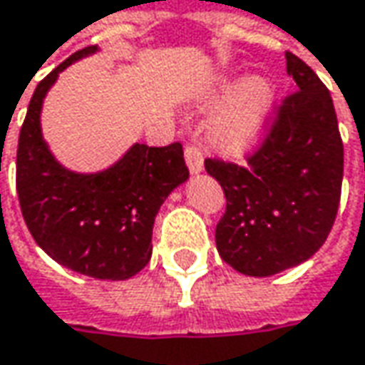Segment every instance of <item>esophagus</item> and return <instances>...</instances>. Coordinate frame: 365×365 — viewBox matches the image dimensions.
I'll return each instance as SVG.
<instances>
[{"mask_svg":"<svg viewBox=\"0 0 365 365\" xmlns=\"http://www.w3.org/2000/svg\"><path fill=\"white\" fill-rule=\"evenodd\" d=\"M185 160H187V166H189L190 175H199V173H203V152L199 150L197 146H192V144H189V146L185 148Z\"/></svg>","mask_w":365,"mask_h":365,"instance_id":"esophagus-1","label":"esophagus"}]
</instances>
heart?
<instances>
[{"label":"heart","mask_w":365,"mask_h":365,"mask_svg":"<svg viewBox=\"0 0 365 365\" xmlns=\"http://www.w3.org/2000/svg\"><path fill=\"white\" fill-rule=\"evenodd\" d=\"M232 75L217 78V89H227ZM276 99L274 85L262 75L242 78L225 99L215 107L207 121V132L213 144L223 152L240 154L258 146Z\"/></svg>","instance_id":"b5f03b06"}]
</instances>
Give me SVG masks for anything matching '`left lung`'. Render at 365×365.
<instances>
[{
	"mask_svg": "<svg viewBox=\"0 0 365 365\" xmlns=\"http://www.w3.org/2000/svg\"><path fill=\"white\" fill-rule=\"evenodd\" d=\"M297 85L264 146L245 166L205 160L227 199L215 230L233 270L266 278L311 258L329 235L344 180V144L327 87L287 52Z\"/></svg>",
	"mask_w": 365,
	"mask_h": 365,
	"instance_id": "obj_1",
	"label": "left lung"
}]
</instances>
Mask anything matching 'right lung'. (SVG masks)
Listing matches in <instances>:
<instances>
[{
	"label": "right lung",
	"instance_id": "1",
	"mask_svg": "<svg viewBox=\"0 0 365 365\" xmlns=\"http://www.w3.org/2000/svg\"><path fill=\"white\" fill-rule=\"evenodd\" d=\"M99 52H75L40 81L18 142L16 187L28 230L50 258L99 280H128L152 256L154 219L168 195L189 180L182 146L132 144L97 173L66 168L42 135L44 99L64 68Z\"/></svg>",
	"mask_w": 365,
	"mask_h": 365
}]
</instances>
